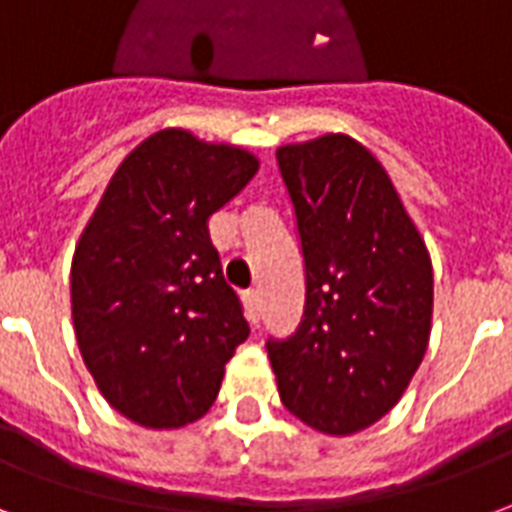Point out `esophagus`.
Returning a JSON list of instances; mask_svg holds the SVG:
<instances>
[{
    "label": "esophagus",
    "instance_id": "obj_1",
    "mask_svg": "<svg viewBox=\"0 0 512 512\" xmlns=\"http://www.w3.org/2000/svg\"><path fill=\"white\" fill-rule=\"evenodd\" d=\"M245 311H248L251 324H259V313H261L259 292H245Z\"/></svg>",
    "mask_w": 512,
    "mask_h": 512
}]
</instances>
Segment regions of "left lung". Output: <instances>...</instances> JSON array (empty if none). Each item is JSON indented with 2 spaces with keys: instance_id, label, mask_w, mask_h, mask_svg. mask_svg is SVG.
<instances>
[{
  "instance_id": "left-lung-1",
  "label": "left lung",
  "mask_w": 512,
  "mask_h": 512,
  "mask_svg": "<svg viewBox=\"0 0 512 512\" xmlns=\"http://www.w3.org/2000/svg\"><path fill=\"white\" fill-rule=\"evenodd\" d=\"M292 199L305 311L289 338H270L283 406L330 436L390 412L423 363L434 270L387 171L343 133L275 152Z\"/></svg>"
}]
</instances>
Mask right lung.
<instances>
[{"label": "right lung", "instance_id": "obj_1", "mask_svg": "<svg viewBox=\"0 0 512 512\" xmlns=\"http://www.w3.org/2000/svg\"><path fill=\"white\" fill-rule=\"evenodd\" d=\"M256 171L248 149L158 130L119 163L81 231L70 267L78 349L103 398L133 423L204 417L251 335L207 220Z\"/></svg>", "mask_w": 512, "mask_h": 512}]
</instances>
